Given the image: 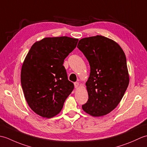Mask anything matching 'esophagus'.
<instances>
[{"label": "esophagus", "mask_w": 147, "mask_h": 147, "mask_svg": "<svg viewBox=\"0 0 147 147\" xmlns=\"http://www.w3.org/2000/svg\"><path fill=\"white\" fill-rule=\"evenodd\" d=\"M79 86H80V84H79L78 82H75V83H74V87H75L76 88H78Z\"/></svg>", "instance_id": "1"}]
</instances>
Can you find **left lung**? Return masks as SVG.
<instances>
[{
  "label": "left lung",
  "instance_id": "8db88e82",
  "mask_svg": "<svg viewBox=\"0 0 147 147\" xmlns=\"http://www.w3.org/2000/svg\"><path fill=\"white\" fill-rule=\"evenodd\" d=\"M77 47L90 65L88 100L83 110L94 117L105 115L119 104L129 85L125 54L114 40L101 35L81 39Z\"/></svg>",
  "mask_w": 147,
  "mask_h": 147
}]
</instances>
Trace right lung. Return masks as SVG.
I'll return each mask as SVG.
<instances>
[{
  "label": "right lung",
  "instance_id": "1",
  "mask_svg": "<svg viewBox=\"0 0 147 147\" xmlns=\"http://www.w3.org/2000/svg\"><path fill=\"white\" fill-rule=\"evenodd\" d=\"M78 39L49 37L32 46L22 65L21 83L30 107L43 117L58 114L74 89L63 65Z\"/></svg>",
  "mask_w": 147,
  "mask_h": 147
}]
</instances>
